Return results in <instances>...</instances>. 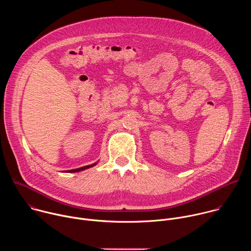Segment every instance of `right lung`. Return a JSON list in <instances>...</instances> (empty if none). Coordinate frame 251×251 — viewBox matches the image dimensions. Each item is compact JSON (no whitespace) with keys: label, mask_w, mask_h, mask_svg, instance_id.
Segmentation results:
<instances>
[{"label":"right lung","mask_w":251,"mask_h":251,"mask_svg":"<svg viewBox=\"0 0 251 251\" xmlns=\"http://www.w3.org/2000/svg\"><path fill=\"white\" fill-rule=\"evenodd\" d=\"M97 163H94L92 165H88V166H84V167H81V168H77V169H74V170H69L67 171V173H75V172H80V171H83V170H86V169H89L93 166H95Z\"/></svg>","instance_id":"add662e5"}]
</instances>
